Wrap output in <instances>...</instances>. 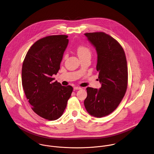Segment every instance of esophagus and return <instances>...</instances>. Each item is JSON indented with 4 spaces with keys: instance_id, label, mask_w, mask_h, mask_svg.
Listing matches in <instances>:
<instances>
[{
    "instance_id": "esophagus-1",
    "label": "esophagus",
    "mask_w": 154,
    "mask_h": 154,
    "mask_svg": "<svg viewBox=\"0 0 154 154\" xmlns=\"http://www.w3.org/2000/svg\"><path fill=\"white\" fill-rule=\"evenodd\" d=\"M82 89V88L81 87H74V90H81Z\"/></svg>"
}]
</instances>
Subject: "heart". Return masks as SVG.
<instances>
[{
	"instance_id": "1",
	"label": "heart",
	"mask_w": 154,
	"mask_h": 154,
	"mask_svg": "<svg viewBox=\"0 0 154 154\" xmlns=\"http://www.w3.org/2000/svg\"><path fill=\"white\" fill-rule=\"evenodd\" d=\"M77 52L80 58H82L86 56L91 57V50L87 46H80L79 47H78ZM66 57V56H64V58Z\"/></svg>"
}]
</instances>
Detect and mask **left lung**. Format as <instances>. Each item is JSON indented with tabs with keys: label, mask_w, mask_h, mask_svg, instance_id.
<instances>
[{
	"label": "left lung",
	"mask_w": 154,
	"mask_h": 154,
	"mask_svg": "<svg viewBox=\"0 0 154 154\" xmlns=\"http://www.w3.org/2000/svg\"><path fill=\"white\" fill-rule=\"evenodd\" d=\"M84 35L97 53L99 89L87 87L84 101L88 113L97 118L106 116L119 106L127 88L128 68L125 52L119 42L104 32Z\"/></svg>",
	"instance_id": "8db88e82"
}]
</instances>
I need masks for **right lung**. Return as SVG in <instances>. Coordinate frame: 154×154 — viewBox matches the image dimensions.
Listing matches in <instances>:
<instances>
[{
    "mask_svg": "<svg viewBox=\"0 0 154 154\" xmlns=\"http://www.w3.org/2000/svg\"><path fill=\"white\" fill-rule=\"evenodd\" d=\"M67 37L49 35L37 40L27 51L22 66V85L32 109L50 121L62 116L72 91L71 86H63L52 77L59 70Z\"/></svg>",
    "mask_w": 154,
    "mask_h": 154,
    "instance_id": "add662e5",
    "label": "right lung"
}]
</instances>
